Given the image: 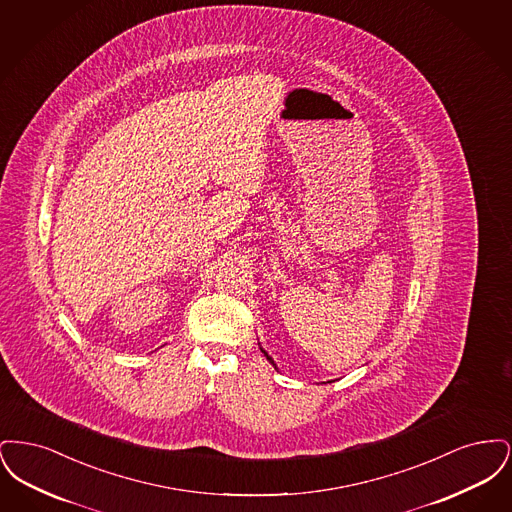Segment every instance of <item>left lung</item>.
I'll use <instances>...</instances> for the list:
<instances>
[{
	"label": "left lung",
	"mask_w": 512,
	"mask_h": 512,
	"mask_svg": "<svg viewBox=\"0 0 512 512\" xmlns=\"http://www.w3.org/2000/svg\"><path fill=\"white\" fill-rule=\"evenodd\" d=\"M263 353H265V351H263ZM265 355H267V353H265ZM267 359H268V361H270V363H272V359H270V357H268V355H267ZM272 365H274V363H272Z\"/></svg>",
	"instance_id": "left-lung-1"
}]
</instances>
